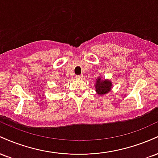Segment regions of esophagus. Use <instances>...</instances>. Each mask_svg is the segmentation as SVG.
<instances>
[{
  "mask_svg": "<svg viewBox=\"0 0 158 158\" xmlns=\"http://www.w3.org/2000/svg\"><path fill=\"white\" fill-rule=\"evenodd\" d=\"M76 78H77V79H81V78H82V76L81 75H79V76H77V77H76Z\"/></svg>",
  "mask_w": 158,
  "mask_h": 158,
  "instance_id": "obj_1",
  "label": "esophagus"
}]
</instances>
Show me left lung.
Returning a JSON list of instances; mask_svg holds the SVG:
<instances>
[{
    "mask_svg": "<svg viewBox=\"0 0 158 158\" xmlns=\"http://www.w3.org/2000/svg\"><path fill=\"white\" fill-rule=\"evenodd\" d=\"M94 85H95L96 92L99 96H103L105 94H109L113 87L111 81L109 79H103L102 77H98L96 79V83Z\"/></svg>",
    "mask_w": 158,
    "mask_h": 158,
    "instance_id": "1",
    "label": "left lung"
}]
</instances>
